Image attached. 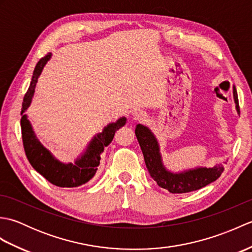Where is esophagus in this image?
Masks as SVG:
<instances>
[{
	"label": "esophagus",
	"instance_id": "1",
	"mask_svg": "<svg viewBox=\"0 0 252 252\" xmlns=\"http://www.w3.org/2000/svg\"><path fill=\"white\" fill-rule=\"evenodd\" d=\"M133 117H134L135 120L142 121L144 119H146V112L143 110H135L134 112H133Z\"/></svg>",
	"mask_w": 252,
	"mask_h": 252
}]
</instances>
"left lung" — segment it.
Wrapping results in <instances>:
<instances>
[{"instance_id":"1","label":"left lung","mask_w":252,"mask_h":252,"mask_svg":"<svg viewBox=\"0 0 252 252\" xmlns=\"http://www.w3.org/2000/svg\"><path fill=\"white\" fill-rule=\"evenodd\" d=\"M233 94L236 110L239 115L238 96L235 87L233 88ZM135 135L140 143L149 174L160 187L168 189L172 194H183L200 189L218 180L224 171L223 164L220 163L213 168H196L182 173H172L163 167L158 142L151 130L142 125H137Z\"/></svg>"}]
</instances>
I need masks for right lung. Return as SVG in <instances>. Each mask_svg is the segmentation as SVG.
Returning <instances> with one entry per match:
<instances>
[{
    "label": "right lung",
    "mask_w": 252,
    "mask_h": 252,
    "mask_svg": "<svg viewBox=\"0 0 252 252\" xmlns=\"http://www.w3.org/2000/svg\"><path fill=\"white\" fill-rule=\"evenodd\" d=\"M51 56L52 54L49 53L37 62L30 87L25 94L20 119L24 149L30 164L50 183L58 187H78L87 183L95 175L100 160L99 155L104 152V148L111 143L116 131L126 125V119L122 117L119 120L105 126L103 132L94 136L89 144L87 151L74 163H62L53 157L52 154L37 141L30 122L27 119V115H25V111L30 106L32 96L34 94L37 79L43 70L45 63L50 61Z\"/></svg>",
    "instance_id": "add662e5"
}]
</instances>
